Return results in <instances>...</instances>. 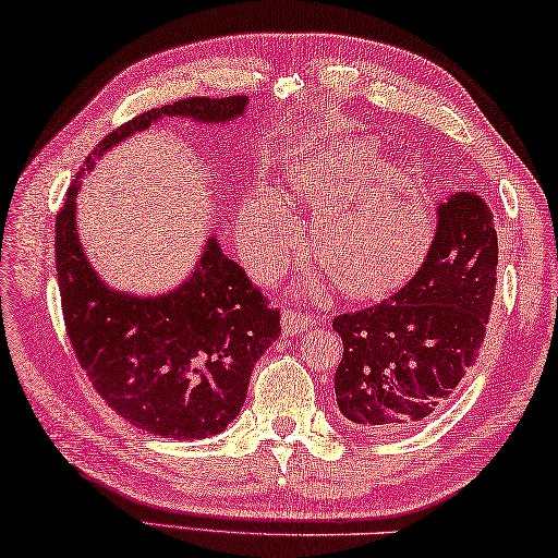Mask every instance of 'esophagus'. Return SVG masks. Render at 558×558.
I'll use <instances>...</instances> for the list:
<instances>
[{
	"label": "esophagus",
	"instance_id": "34e87169",
	"mask_svg": "<svg viewBox=\"0 0 558 558\" xmlns=\"http://www.w3.org/2000/svg\"><path fill=\"white\" fill-rule=\"evenodd\" d=\"M314 324H316L314 316H301L294 308H287L284 314H281V333H284L287 338L304 333V330L314 328Z\"/></svg>",
	"mask_w": 558,
	"mask_h": 558
}]
</instances>
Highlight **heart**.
<instances>
[{
    "instance_id": "1",
    "label": "heart",
    "mask_w": 558,
    "mask_h": 558,
    "mask_svg": "<svg viewBox=\"0 0 558 558\" xmlns=\"http://www.w3.org/2000/svg\"><path fill=\"white\" fill-rule=\"evenodd\" d=\"M291 181L308 203H324L311 242L345 294L383 296L422 264L434 238L426 193L409 166H379L367 136H340L316 159L296 161ZM234 228L257 269L279 267L296 244V222L267 183H254L244 195Z\"/></svg>"
}]
</instances>
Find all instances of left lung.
I'll use <instances>...</instances> for the list:
<instances>
[{"label": "left lung", "mask_w": 558, "mask_h": 558, "mask_svg": "<svg viewBox=\"0 0 558 558\" xmlns=\"http://www.w3.org/2000/svg\"><path fill=\"white\" fill-rule=\"evenodd\" d=\"M497 281V232L481 195L438 205L422 269L392 299L333 320L336 402L357 432L399 434L451 399L481 353Z\"/></svg>", "instance_id": "left-lung-1"}]
</instances>
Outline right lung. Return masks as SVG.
<instances>
[{"label": "right lung", "instance_id": "add662e5", "mask_svg": "<svg viewBox=\"0 0 558 558\" xmlns=\"http://www.w3.org/2000/svg\"><path fill=\"white\" fill-rule=\"evenodd\" d=\"M247 102L244 95L189 97L134 117L87 156L56 218L58 289L77 360L117 414L173 441L220 434L240 414L254 363L279 338V314L225 257L215 232L185 281L166 294L105 284L77 234L75 198L97 159L163 117L222 126L244 117Z\"/></svg>", "mask_w": 558, "mask_h": 558}]
</instances>
